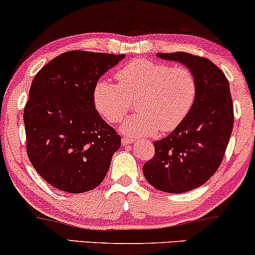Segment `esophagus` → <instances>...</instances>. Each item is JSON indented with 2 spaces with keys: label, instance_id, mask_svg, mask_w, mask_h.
I'll return each instance as SVG.
<instances>
[{
  "label": "esophagus",
  "instance_id": "1",
  "mask_svg": "<svg viewBox=\"0 0 255 255\" xmlns=\"http://www.w3.org/2000/svg\"><path fill=\"white\" fill-rule=\"evenodd\" d=\"M133 139H130V138H127V137H125V138H123V139H122V144H123V145H128V144H132V143H133Z\"/></svg>",
  "mask_w": 255,
  "mask_h": 255
}]
</instances>
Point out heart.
<instances>
[{
	"label": "heart",
	"instance_id": "1",
	"mask_svg": "<svg viewBox=\"0 0 255 255\" xmlns=\"http://www.w3.org/2000/svg\"><path fill=\"white\" fill-rule=\"evenodd\" d=\"M118 84L99 79L94 90L96 109L109 123H118L135 102L138 112L121 130L131 138L170 132L183 123L197 98V79L186 67H170L135 59L117 72Z\"/></svg>",
	"mask_w": 255,
	"mask_h": 255
}]
</instances>
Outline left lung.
Returning a JSON list of instances; mask_svg holds the SVG:
<instances>
[{
    "mask_svg": "<svg viewBox=\"0 0 255 255\" xmlns=\"http://www.w3.org/2000/svg\"><path fill=\"white\" fill-rule=\"evenodd\" d=\"M157 56L190 69L198 91L183 123L154 141L156 153L143 172L157 190L183 193L204 185L219 167L233 128L232 97L226 76L210 59L183 51Z\"/></svg>",
    "mask_w": 255,
    "mask_h": 255,
    "instance_id": "1",
    "label": "left lung"
}]
</instances>
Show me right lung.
<instances>
[{"mask_svg": "<svg viewBox=\"0 0 255 255\" xmlns=\"http://www.w3.org/2000/svg\"><path fill=\"white\" fill-rule=\"evenodd\" d=\"M124 57L68 51L32 79L23 114L26 151L39 176L58 190L88 192L107 176L121 135L96 110L94 90Z\"/></svg>", "mask_w": 255, "mask_h": 255, "instance_id": "obj_1", "label": "right lung"}]
</instances>
